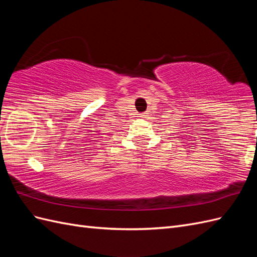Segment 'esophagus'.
Segmentation results:
<instances>
[{
    "instance_id": "1",
    "label": "esophagus",
    "mask_w": 257,
    "mask_h": 257,
    "mask_svg": "<svg viewBox=\"0 0 257 257\" xmlns=\"http://www.w3.org/2000/svg\"><path fill=\"white\" fill-rule=\"evenodd\" d=\"M148 113H149V112H144V113H141V114H139V116H141V118H147V116L149 115Z\"/></svg>"
}]
</instances>
